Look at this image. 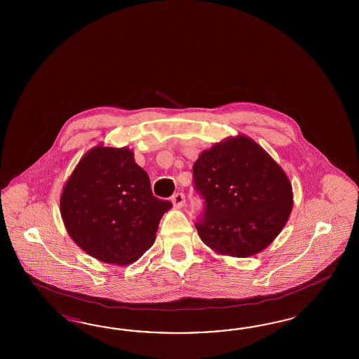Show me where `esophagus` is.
I'll return each mask as SVG.
<instances>
[{"instance_id": "1", "label": "esophagus", "mask_w": 359, "mask_h": 359, "mask_svg": "<svg viewBox=\"0 0 359 359\" xmlns=\"http://www.w3.org/2000/svg\"><path fill=\"white\" fill-rule=\"evenodd\" d=\"M172 204H174L175 208H183L185 204V196L184 194H182V192H177V194H175L172 196Z\"/></svg>"}]
</instances>
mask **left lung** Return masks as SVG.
<instances>
[{
  "mask_svg": "<svg viewBox=\"0 0 359 359\" xmlns=\"http://www.w3.org/2000/svg\"><path fill=\"white\" fill-rule=\"evenodd\" d=\"M204 212L196 229L221 255L246 258L266 249L292 210V185L282 167L246 135L201 152L194 164Z\"/></svg>",
  "mask_w": 359,
  "mask_h": 359,
  "instance_id": "obj_1",
  "label": "left lung"
}]
</instances>
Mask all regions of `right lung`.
<instances>
[{"mask_svg":"<svg viewBox=\"0 0 359 359\" xmlns=\"http://www.w3.org/2000/svg\"><path fill=\"white\" fill-rule=\"evenodd\" d=\"M171 207L152 195L149 175L128 147L89 150L60 196L69 237L90 257L117 266L138 261L151 248L159 221Z\"/></svg>","mask_w":359,"mask_h":359,"instance_id":"right-lung-1","label":"right lung"}]
</instances>
